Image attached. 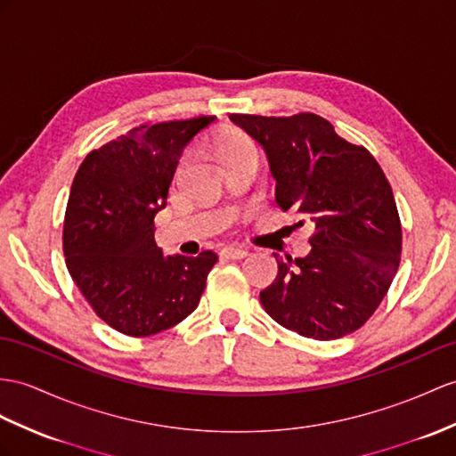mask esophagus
Segmentation results:
<instances>
[{"label": "esophagus", "mask_w": 456, "mask_h": 456, "mask_svg": "<svg viewBox=\"0 0 456 456\" xmlns=\"http://www.w3.org/2000/svg\"><path fill=\"white\" fill-rule=\"evenodd\" d=\"M220 255L224 259H243L248 255V251L243 248H236V246H228L220 251Z\"/></svg>", "instance_id": "obj_1"}]
</instances>
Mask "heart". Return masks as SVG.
<instances>
[{
  "label": "heart",
  "instance_id": "obj_1",
  "mask_svg": "<svg viewBox=\"0 0 456 456\" xmlns=\"http://www.w3.org/2000/svg\"><path fill=\"white\" fill-rule=\"evenodd\" d=\"M216 149L224 164H230L232 160H238L241 157H248V154H257L255 142L240 131H230L226 135H222L216 142Z\"/></svg>",
  "mask_w": 456,
  "mask_h": 456
}]
</instances>
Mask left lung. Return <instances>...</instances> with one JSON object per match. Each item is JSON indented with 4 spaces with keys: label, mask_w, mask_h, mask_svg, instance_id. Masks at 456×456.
<instances>
[{
    "label": "left lung",
    "mask_w": 456,
    "mask_h": 456,
    "mask_svg": "<svg viewBox=\"0 0 456 456\" xmlns=\"http://www.w3.org/2000/svg\"><path fill=\"white\" fill-rule=\"evenodd\" d=\"M266 152L276 203L315 228L305 257H279L261 292L276 323L315 340L358 330L383 302L403 251L391 183L373 154L337 135L325 118L230 114Z\"/></svg>",
    "instance_id": "8db88e82"
}]
</instances>
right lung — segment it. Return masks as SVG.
I'll return each instance as SVG.
<instances>
[{"label":"right lung","mask_w":456,"mask_h":456,"mask_svg":"<svg viewBox=\"0 0 456 456\" xmlns=\"http://www.w3.org/2000/svg\"><path fill=\"white\" fill-rule=\"evenodd\" d=\"M216 116L139 126L91 151L77 170L63 220L65 265L93 312L127 337H151L199 305L215 251L168 255L154 241L185 147Z\"/></svg>","instance_id":"obj_1"}]
</instances>
